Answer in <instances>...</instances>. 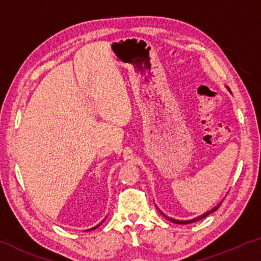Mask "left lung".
Listing matches in <instances>:
<instances>
[{
  "label": "left lung",
  "mask_w": 261,
  "mask_h": 261,
  "mask_svg": "<svg viewBox=\"0 0 261 261\" xmlns=\"http://www.w3.org/2000/svg\"><path fill=\"white\" fill-rule=\"evenodd\" d=\"M227 89H228V91H230V90H229V87H227ZM220 205H221V202H220V203H219L218 205H216V207H214V208H213V209H211V211H208L207 213H204V214H202V215L197 216V218H195V219H192V220H183V221H181V220H175V219L168 218V216H167L166 214H163V213H162V212H161V211H160V209H159V211H160V213H161V214H162V215L164 216V218H167L168 220H170V221H171V222H174V223H178V225H187V223H192V222H196V221H199V220H202V219H204V218H205V216H208L209 214H212V213H214V212L216 211V209H218V208L220 207Z\"/></svg>",
  "instance_id": "1"
}]
</instances>
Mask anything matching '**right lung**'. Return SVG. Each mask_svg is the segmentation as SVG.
<instances>
[{
	"label": "right lung",
	"instance_id": "add662e5",
	"mask_svg": "<svg viewBox=\"0 0 261 261\" xmlns=\"http://www.w3.org/2000/svg\"><path fill=\"white\" fill-rule=\"evenodd\" d=\"M99 226H100V223H99V225L98 226H95V227H93V228H91V229H87V230H93V229H95V228H98V227Z\"/></svg>",
	"mask_w": 261,
	"mask_h": 261
}]
</instances>
